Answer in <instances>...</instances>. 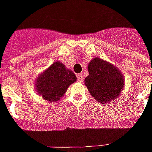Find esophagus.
Masks as SVG:
<instances>
[{"mask_svg":"<svg viewBox=\"0 0 152 152\" xmlns=\"http://www.w3.org/2000/svg\"><path fill=\"white\" fill-rule=\"evenodd\" d=\"M77 80H79L80 82H82L83 81L82 74H78V75H77Z\"/></svg>","mask_w":152,"mask_h":152,"instance_id":"esophagus-1","label":"esophagus"}]
</instances>
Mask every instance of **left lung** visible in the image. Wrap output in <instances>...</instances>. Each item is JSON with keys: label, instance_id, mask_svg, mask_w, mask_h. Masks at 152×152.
<instances>
[{"label": "left lung", "instance_id": "obj_1", "mask_svg": "<svg viewBox=\"0 0 152 152\" xmlns=\"http://www.w3.org/2000/svg\"><path fill=\"white\" fill-rule=\"evenodd\" d=\"M88 71L85 85L97 102L105 104L120 96L124 86V76L116 66L95 57L88 64Z\"/></svg>", "mask_w": 152, "mask_h": 152}]
</instances>
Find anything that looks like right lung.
Masks as SVG:
<instances>
[{
  "instance_id": "add662e5",
  "label": "right lung",
  "mask_w": 152,
  "mask_h": 152,
  "mask_svg": "<svg viewBox=\"0 0 152 152\" xmlns=\"http://www.w3.org/2000/svg\"><path fill=\"white\" fill-rule=\"evenodd\" d=\"M76 81V76L60 61L52 63L43 71L35 81L39 96L50 102H55L64 96L67 88Z\"/></svg>"
}]
</instances>
